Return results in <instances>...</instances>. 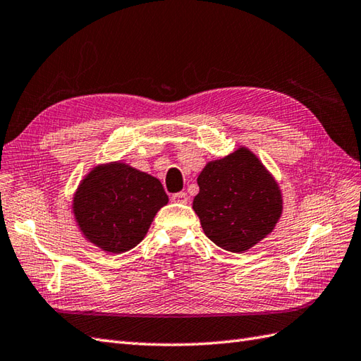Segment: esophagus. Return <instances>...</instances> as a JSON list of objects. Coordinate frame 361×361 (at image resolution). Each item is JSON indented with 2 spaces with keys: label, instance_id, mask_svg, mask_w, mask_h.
<instances>
[{
  "label": "esophagus",
  "instance_id": "obj_1",
  "mask_svg": "<svg viewBox=\"0 0 361 361\" xmlns=\"http://www.w3.org/2000/svg\"><path fill=\"white\" fill-rule=\"evenodd\" d=\"M188 200H189V197L186 192H176L172 195V202H175V203H188Z\"/></svg>",
  "mask_w": 361,
  "mask_h": 361
}]
</instances>
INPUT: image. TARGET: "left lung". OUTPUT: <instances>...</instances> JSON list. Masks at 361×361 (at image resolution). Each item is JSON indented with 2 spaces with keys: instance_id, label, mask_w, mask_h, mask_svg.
Wrapping results in <instances>:
<instances>
[{
  "instance_id": "obj_1",
  "label": "left lung",
  "mask_w": 361,
  "mask_h": 361,
  "mask_svg": "<svg viewBox=\"0 0 361 361\" xmlns=\"http://www.w3.org/2000/svg\"><path fill=\"white\" fill-rule=\"evenodd\" d=\"M192 208L204 234L231 252H243L270 234L282 214L278 183L247 147L209 161L197 178Z\"/></svg>"
}]
</instances>
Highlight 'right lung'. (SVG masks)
Returning a JSON list of instances; mask_svg holds the SVG:
<instances>
[{"mask_svg": "<svg viewBox=\"0 0 361 361\" xmlns=\"http://www.w3.org/2000/svg\"><path fill=\"white\" fill-rule=\"evenodd\" d=\"M167 202L158 178L116 161L96 166L80 181L73 212L87 240L119 255L144 239Z\"/></svg>", "mask_w": 361, "mask_h": 361, "instance_id": "add662e5", "label": "right lung"}]
</instances>
